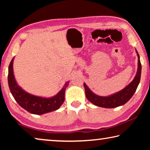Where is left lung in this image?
I'll use <instances>...</instances> for the list:
<instances>
[{
  "instance_id": "left-lung-1",
  "label": "left lung",
  "mask_w": 150,
  "mask_h": 150,
  "mask_svg": "<svg viewBox=\"0 0 150 150\" xmlns=\"http://www.w3.org/2000/svg\"><path fill=\"white\" fill-rule=\"evenodd\" d=\"M137 55L138 57V71H137L136 75L134 77V80L127 85L126 87L123 88L122 90L119 91L114 95L108 96H100L94 94L91 91L87 85L84 83V87L85 90V95L87 99L90 101L91 103L97 106L103 108H116L119 106H122L126 104L128 101L132 97L134 94L135 93L137 89V87L139 85L141 77V71H142V65L139 60V56L138 52L136 50Z\"/></svg>"
}]
</instances>
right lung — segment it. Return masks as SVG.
<instances>
[{"instance_id": "1", "label": "right lung", "mask_w": 150, "mask_h": 150, "mask_svg": "<svg viewBox=\"0 0 150 150\" xmlns=\"http://www.w3.org/2000/svg\"><path fill=\"white\" fill-rule=\"evenodd\" d=\"M13 61L14 57L8 67V82L10 91L18 104L30 113L38 115L59 108L65 100V91L66 87L69 85V81L65 83V87L56 95L52 98H44L32 95L18 85L13 73Z\"/></svg>"}]
</instances>
